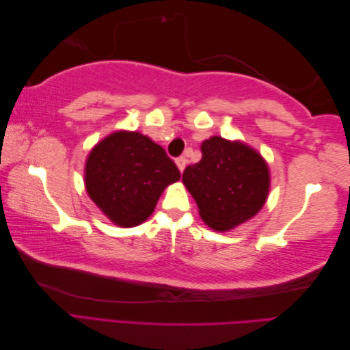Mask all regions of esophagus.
<instances>
[{"mask_svg":"<svg viewBox=\"0 0 350 350\" xmlns=\"http://www.w3.org/2000/svg\"><path fill=\"white\" fill-rule=\"evenodd\" d=\"M176 166H178V169H179V171H184V169H185V165H187V157L185 156H181V157H178L176 159Z\"/></svg>","mask_w":350,"mask_h":350,"instance_id":"1","label":"esophagus"}]
</instances>
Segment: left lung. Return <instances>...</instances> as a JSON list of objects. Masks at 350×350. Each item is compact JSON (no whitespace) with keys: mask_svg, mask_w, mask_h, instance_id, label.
I'll use <instances>...</instances> for the list:
<instances>
[{"mask_svg":"<svg viewBox=\"0 0 350 350\" xmlns=\"http://www.w3.org/2000/svg\"><path fill=\"white\" fill-rule=\"evenodd\" d=\"M201 161L185 167L183 183L200 216L224 232L256 216L269 196V166L258 152L219 135L201 144Z\"/></svg>","mask_w":350,"mask_h":350,"instance_id":"obj_1","label":"left lung"}]
</instances>
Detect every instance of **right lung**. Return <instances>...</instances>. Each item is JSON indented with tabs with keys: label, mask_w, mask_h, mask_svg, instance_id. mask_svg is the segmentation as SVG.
Segmentation results:
<instances>
[{
	"label": "right lung",
	"mask_w": 350,
	"mask_h": 350,
	"mask_svg": "<svg viewBox=\"0 0 350 350\" xmlns=\"http://www.w3.org/2000/svg\"><path fill=\"white\" fill-rule=\"evenodd\" d=\"M181 172L161 146L137 131H116L93 147L84 169L86 191L115 225L143 224L163 189Z\"/></svg>",
	"instance_id": "obj_1"
}]
</instances>
